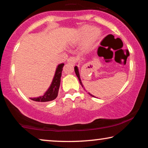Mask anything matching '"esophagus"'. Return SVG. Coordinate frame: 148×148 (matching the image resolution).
<instances>
[{
	"label": "esophagus",
	"instance_id": "obj_1",
	"mask_svg": "<svg viewBox=\"0 0 148 148\" xmlns=\"http://www.w3.org/2000/svg\"><path fill=\"white\" fill-rule=\"evenodd\" d=\"M67 62H69V63L74 64L75 62H76V59H75V57H69V58L67 59Z\"/></svg>",
	"mask_w": 148,
	"mask_h": 148
}]
</instances>
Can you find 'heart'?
Segmentation results:
<instances>
[{
	"instance_id": "b5f03b06",
	"label": "heart",
	"mask_w": 148,
	"mask_h": 148,
	"mask_svg": "<svg viewBox=\"0 0 148 148\" xmlns=\"http://www.w3.org/2000/svg\"><path fill=\"white\" fill-rule=\"evenodd\" d=\"M101 35V31L99 29L85 25L80 27L76 32L74 42L79 43L84 40L83 48L86 50H88L93 46V45L100 38Z\"/></svg>"
}]
</instances>
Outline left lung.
<instances>
[{
    "instance_id": "8db88e82",
    "label": "left lung",
    "mask_w": 148,
    "mask_h": 148,
    "mask_svg": "<svg viewBox=\"0 0 148 148\" xmlns=\"http://www.w3.org/2000/svg\"><path fill=\"white\" fill-rule=\"evenodd\" d=\"M74 71H75V73H76V76H77V78H78V79H79L80 84H81V85H82V86L84 87V86H83V84H82V80H81V79H80V76H79V73L78 68H77V66H76L74 67ZM89 95H91V96H92V97H95L93 96V95H92L91 93H89Z\"/></svg>"
}]
</instances>
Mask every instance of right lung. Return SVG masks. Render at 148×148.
I'll use <instances>...</instances> for the list:
<instances>
[{"instance_id":"1","label":"right lung","mask_w":148,"mask_h":148,"mask_svg":"<svg viewBox=\"0 0 148 148\" xmlns=\"http://www.w3.org/2000/svg\"><path fill=\"white\" fill-rule=\"evenodd\" d=\"M63 66L64 63L59 64L57 66L56 73H55L51 84L44 95L38 97H36V98H31V100L36 102H43L53 101V100L57 98V95H58L60 84H61V77Z\"/></svg>"}]
</instances>
